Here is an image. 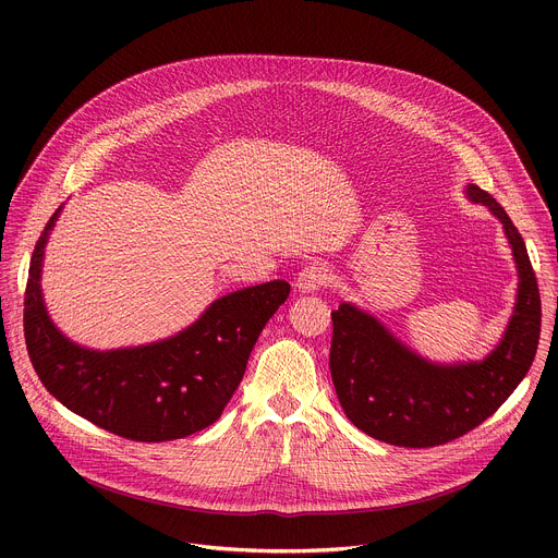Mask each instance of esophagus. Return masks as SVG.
<instances>
[{"label": "esophagus", "mask_w": 558, "mask_h": 558, "mask_svg": "<svg viewBox=\"0 0 558 558\" xmlns=\"http://www.w3.org/2000/svg\"><path fill=\"white\" fill-rule=\"evenodd\" d=\"M327 267L323 263H308L295 278V289L300 293H313L327 282Z\"/></svg>", "instance_id": "34e87169"}]
</instances>
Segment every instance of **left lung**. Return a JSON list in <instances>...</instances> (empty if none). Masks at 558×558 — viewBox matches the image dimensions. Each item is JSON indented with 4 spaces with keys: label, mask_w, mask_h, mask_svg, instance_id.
I'll return each instance as SVG.
<instances>
[{
    "label": "left lung",
    "mask_w": 558,
    "mask_h": 558,
    "mask_svg": "<svg viewBox=\"0 0 558 558\" xmlns=\"http://www.w3.org/2000/svg\"><path fill=\"white\" fill-rule=\"evenodd\" d=\"M465 198L504 225L517 265V302L499 344L476 362L439 364L395 338L375 315L342 302L333 313L329 368L347 417L373 439L430 448L486 422L527 375L541 336V298L527 250L506 209L482 187Z\"/></svg>",
    "instance_id": "obj_1"
}]
</instances>
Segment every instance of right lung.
Returning <instances> with one entry per match:
<instances>
[{
	"instance_id": "1",
	"label": "right lung",
	"mask_w": 558,
	"mask_h": 558,
	"mask_svg": "<svg viewBox=\"0 0 558 558\" xmlns=\"http://www.w3.org/2000/svg\"><path fill=\"white\" fill-rule=\"evenodd\" d=\"M61 209L35 245L24 298L26 349L41 384L68 411L132 441L183 439L214 424L269 317L289 298V282L227 293L172 338L95 351L54 327L41 295L44 250Z\"/></svg>"
}]
</instances>
